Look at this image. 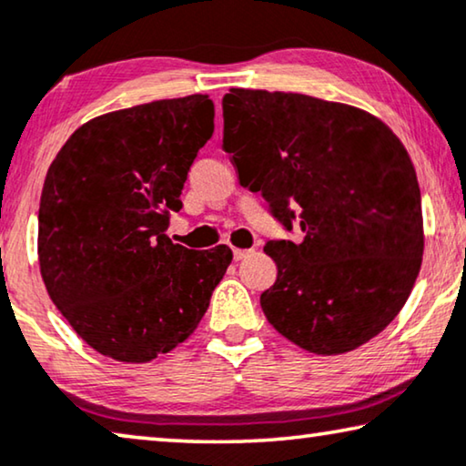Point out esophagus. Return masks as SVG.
<instances>
[{"label":"esophagus","instance_id":"obj_1","mask_svg":"<svg viewBox=\"0 0 466 466\" xmlns=\"http://www.w3.org/2000/svg\"><path fill=\"white\" fill-rule=\"evenodd\" d=\"M252 252H254V249H239V248H235L233 249V258L235 260H244L246 256H249Z\"/></svg>","mask_w":466,"mask_h":466}]
</instances>
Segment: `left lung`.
Returning a JSON list of instances; mask_svg holds the SVG:
<instances>
[{
	"label": "left lung",
	"mask_w": 466,
	"mask_h": 466,
	"mask_svg": "<svg viewBox=\"0 0 466 466\" xmlns=\"http://www.w3.org/2000/svg\"><path fill=\"white\" fill-rule=\"evenodd\" d=\"M222 147L300 244L267 241V319L294 345L339 355L380 334L422 262L420 187L400 138L370 113L307 94L231 87Z\"/></svg>",
	"instance_id": "left-lung-1"
}]
</instances>
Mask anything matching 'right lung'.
Listing matches in <instances>:
<instances>
[{"label":"right lung","mask_w":466,"mask_h":466,"mask_svg":"<svg viewBox=\"0 0 466 466\" xmlns=\"http://www.w3.org/2000/svg\"><path fill=\"white\" fill-rule=\"evenodd\" d=\"M214 134L206 94L87 121L52 161L37 254L50 299L100 355L145 363L193 334L231 265L227 246L188 249L164 233Z\"/></svg>","instance_id":"right-lung-1"}]
</instances>
